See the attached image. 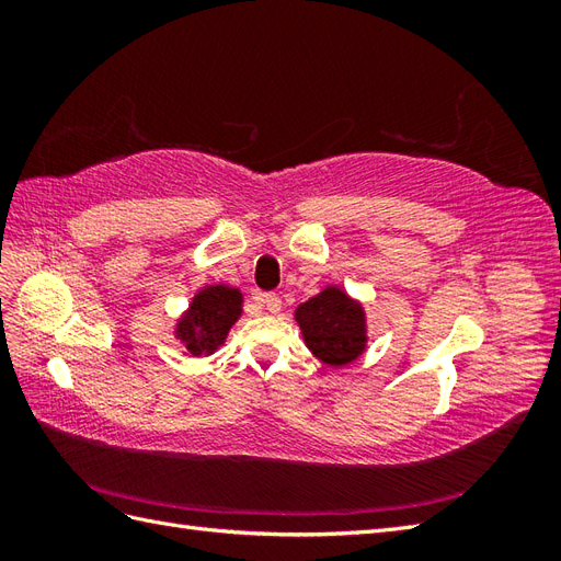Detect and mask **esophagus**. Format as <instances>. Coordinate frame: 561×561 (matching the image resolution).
<instances>
[{"instance_id": "34e87169", "label": "esophagus", "mask_w": 561, "mask_h": 561, "mask_svg": "<svg viewBox=\"0 0 561 561\" xmlns=\"http://www.w3.org/2000/svg\"><path fill=\"white\" fill-rule=\"evenodd\" d=\"M257 301L262 304V307L268 311V313H280L283 304H280V297L274 295V293H264L257 297Z\"/></svg>"}]
</instances>
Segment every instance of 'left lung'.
<instances>
[{
  "mask_svg": "<svg viewBox=\"0 0 561 561\" xmlns=\"http://www.w3.org/2000/svg\"><path fill=\"white\" fill-rule=\"evenodd\" d=\"M304 344L320 363L344 367L358 360L367 346V320L360 301L351 299L342 287L325 290L304 301L295 311Z\"/></svg>",
  "mask_w": 561,
  "mask_h": 561,
  "instance_id": "obj_1",
  "label": "left lung"
}]
</instances>
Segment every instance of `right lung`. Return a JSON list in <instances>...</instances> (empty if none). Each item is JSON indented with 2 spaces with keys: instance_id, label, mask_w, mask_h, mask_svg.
<instances>
[{
  "instance_id": "obj_1",
  "label": "right lung",
  "mask_w": 561,
  "mask_h": 561,
  "mask_svg": "<svg viewBox=\"0 0 561 561\" xmlns=\"http://www.w3.org/2000/svg\"><path fill=\"white\" fill-rule=\"evenodd\" d=\"M243 295L239 287L206 285L198 290L182 313L175 328V336L184 346L186 355H210L225 344V339L236 320L243 313Z\"/></svg>"
}]
</instances>
